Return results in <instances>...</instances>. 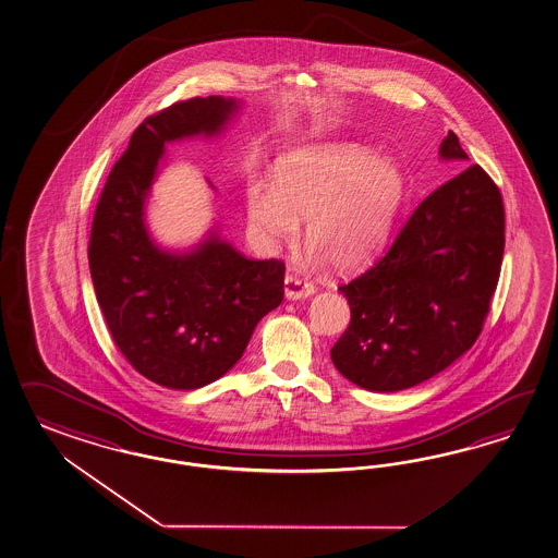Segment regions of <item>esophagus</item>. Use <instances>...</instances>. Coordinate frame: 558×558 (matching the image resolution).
<instances>
[{
	"mask_svg": "<svg viewBox=\"0 0 558 558\" xmlns=\"http://www.w3.org/2000/svg\"><path fill=\"white\" fill-rule=\"evenodd\" d=\"M314 292H316V288L311 282H304V280H300L296 276H286L284 278V296L288 300H300V299H308V296H313Z\"/></svg>",
	"mask_w": 558,
	"mask_h": 558,
	"instance_id": "34e87169",
	"label": "esophagus"
}]
</instances>
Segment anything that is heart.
Here are the masks:
<instances>
[{
	"instance_id": "b5f03b06",
	"label": "heart",
	"mask_w": 558,
	"mask_h": 558,
	"mask_svg": "<svg viewBox=\"0 0 558 558\" xmlns=\"http://www.w3.org/2000/svg\"><path fill=\"white\" fill-rule=\"evenodd\" d=\"M399 167L371 150L320 143L288 150L274 167L272 187L250 183L245 211L266 242H290L306 219L304 238L314 262L337 270L365 264L391 228L403 199Z\"/></svg>"
}]
</instances>
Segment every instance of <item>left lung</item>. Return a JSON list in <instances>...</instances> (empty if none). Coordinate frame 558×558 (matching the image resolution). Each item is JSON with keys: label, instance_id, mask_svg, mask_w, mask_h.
I'll use <instances>...</instances> for the list:
<instances>
[{"label": "left lung", "instance_id": "8db88e82", "mask_svg": "<svg viewBox=\"0 0 558 558\" xmlns=\"http://www.w3.org/2000/svg\"><path fill=\"white\" fill-rule=\"evenodd\" d=\"M444 161H468L449 131ZM504 256V205L472 165L425 197L383 258L339 290L351 323L330 351L340 375L379 393L432 379L472 349Z\"/></svg>", "mask_w": 558, "mask_h": 558}]
</instances>
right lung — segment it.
Masks as SVG:
<instances>
[{
    "mask_svg": "<svg viewBox=\"0 0 558 558\" xmlns=\"http://www.w3.org/2000/svg\"><path fill=\"white\" fill-rule=\"evenodd\" d=\"M240 109L235 98L207 96L145 119L96 205L88 244L96 300L124 359L167 389L190 391L223 377L284 299V264L245 258L218 226L178 252L157 244L145 221L165 145L221 135Z\"/></svg>",
    "mask_w": 558,
    "mask_h": 558,
    "instance_id": "add662e5",
    "label": "right lung"
}]
</instances>
